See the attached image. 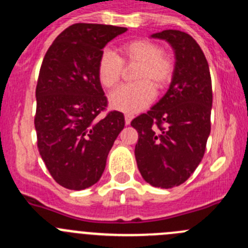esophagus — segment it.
Wrapping results in <instances>:
<instances>
[{"label":"esophagus","mask_w":248,"mask_h":248,"mask_svg":"<svg viewBox=\"0 0 248 248\" xmlns=\"http://www.w3.org/2000/svg\"><path fill=\"white\" fill-rule=\"evenodd\" d=\"M124 119H125V124H126V125H129V124H130V122H131V119H133V115H131V114H125V115H124Z\"/></svg>","instance_id":"34e87169"}]
</instances>
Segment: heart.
Masks as SVG:
<instances>
[{"label":"heart","mask_w":248,"mask_h":248,"mask_svg":"<svg viewBox=\"0 0 248 248\" xmlns=\"http://www.w3.org/2000/svg\"><path fill=\"white\" fill-rule=\"evenodd\" d=\"M124 65H138L134 79L138 82L120 86L110 93L109 104L115 110L135 114L155 98V88H163L173 76L174 63L155 42L136 39L119 47V56L106 50L97 62V78L102 87L113 88L119 83Z\"/></svg>","instance_id":"obj_1"}]
</instances>
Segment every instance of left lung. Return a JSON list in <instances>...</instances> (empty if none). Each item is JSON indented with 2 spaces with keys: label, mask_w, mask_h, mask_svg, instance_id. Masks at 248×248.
Listing matches in <instances>:
<instances>
[{
  "label": "left lung",
  "mask_w": 248,
  "mask_h": 248,
  "mask_svg": "<svg viewBox=\"0 0 248 248\" xmlns=\"http://www.w3.org/2000/svg\"><path fill=\"white\" fill-rule=\"evenodd\" d=\"M151 36L171 44L176 66L165 96L131 126L139 134L135 158L142 178L169 189L185 183L204 156L212 125V77L203 50L189 34L169 29Z\"/></svg>",
  "instance_id": "8db88e82"
}]
</instances>
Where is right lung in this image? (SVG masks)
Masks as SVG:
<instances>
[{
    "mask_svg": "<svg viewBox=\"0 0 248 248\" xmlns=\"http://www.w3.org/2000/svg\"><path fill=\"white\" fill-rule=\"evenodd\" d=\"M128 29L76 23L50 45L36 83L34 125L38 150L62 187L82 190L99 181L108 154L124 128V115L108 106L97 78L103 47Z\"/></svg>",
    "mask_w": 248,
    "mask_h": 248,
    "instance_id": "add662e5",
    "label": "right lung"
}]
</instances>
